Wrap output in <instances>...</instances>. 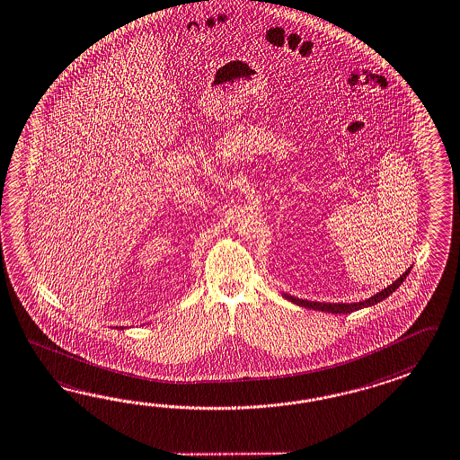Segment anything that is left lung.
Here are the masks:
<instances>
[{
	"label": "left lung",
	"mask_w": 460,
	"mask_h": 460,
	"mask_svg": "<svg viewBox=\"0 0 460 460\" xmlns=\"http://www.w3.org/2000/svg\"><path fill=\"white\" fill-rule=\"evenodd\" d=\"M409 272H411V267H409L408 270H406L402 276L399 277L396 282H393L391 286L386 287L385 290H381V292L376 294V296L367 298L365 302H359V304H323V302H310V300H302V298H296V296H287V294L286 298H288L290 302H294L296 305L312 308V310L332 312V314H351V312H357L359 308L375 305V304H378L381 300H385L386 296H391V294H393V292H394V290H396V288L404 282V279L408 277Z\"/></svg>",
	"instance_id": "obj_1"
}]
</instances>
